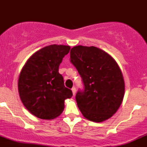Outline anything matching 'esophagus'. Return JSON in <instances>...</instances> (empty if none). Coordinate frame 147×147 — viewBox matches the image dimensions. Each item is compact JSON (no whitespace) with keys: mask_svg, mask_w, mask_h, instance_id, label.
Returning <instances> with one entry per match:
<instances>
[{"mask_svg":"<svg viewBox=\"0 0 147 147\" xmlns=\"http://www.w3.org/2000/svg\"><path fill=\"white\" fill-rule=\"evenodd\" d=\"M71 90H72L73 94H74V95H75V94H76V88H75V87H73L72 89H71Z\"/></svg>","mask_w":147,"mask_h":147,"instance_id":"obj_1","label":"esophagus"}]
</instances>
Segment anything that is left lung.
Wrapping results in <instances>:
<instances>
[{
	"mask_svg": "<svg viewBox=\"0 0 147 147\" xmlns=\"http://www.w3.org/2000/svg\"><path fill=\"white\" fill-rule=\"evenodd\" d=\"M70 53L84 85V91L76 95L82 115L93 122L109 119L118 110L125 94L119 65L111 55L94 46H75Z\"/></svg>",
	"mask_w": 147,
	"mask_h": 147,
	"instance_id": "1",
	"label": "left lung"
}]
</instances>
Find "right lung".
<instances>
[{"mask_svg": "<svg viewBox=\"0 0 147 147\" xmlns=\"http://www.w3.org/2000/svg\"><path fill=\"white\" fill-rule=\"evenodd\" d=\"M70 46L50 45L34 53L22 68L18 81L19 97L24 107L37 118L51 120L64 110V102L72 97L58 72Z\"/></svg>", "mask_w": 147, "mask_h": 147, "instance_id": "obj_1", "label": "right lung"}]
</instances>
